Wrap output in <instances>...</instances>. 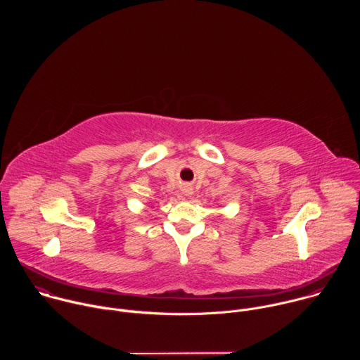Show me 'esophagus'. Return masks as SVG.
Listing matches in <instances>:
<instances>
[{
  "label": "esophagus",
  "mask_w": 360,
  "mask_h": 360,
  "mask_svg": "<svg viewBox=\"0 0 360 360\" xmlns=\"http://www.w3.org/2000/svg\"><path fill=\"white\" fill-rule=\"evenodd\" d=\"M184 193H185V195H192V188H185V189H184Z\"/></svg>",
  "instance_id": "34e87169"
}]
</instances>
